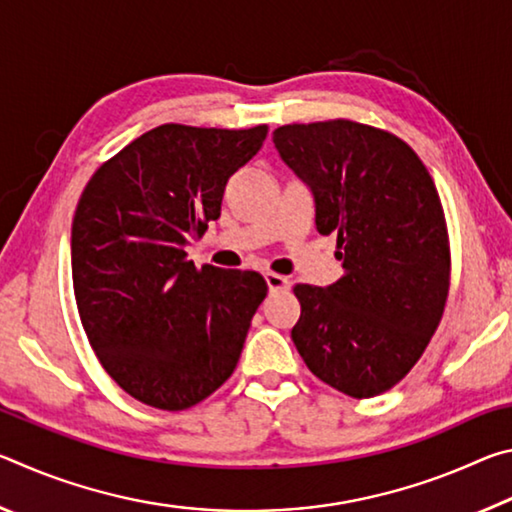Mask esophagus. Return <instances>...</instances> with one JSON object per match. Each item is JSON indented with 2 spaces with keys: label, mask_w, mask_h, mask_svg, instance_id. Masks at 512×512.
<instances>
[{
  "label": "esophagus",
  "mask_w": 512,
  "mask_h": 512,
  "mask_svg": "<svg viewBox=\"0 0 512 512\" xmlns=\"http://www.w3.org/2000/svg\"><path fill=\"white\" fill-rule=\"evenodd\" d=\"M266 284H268V291L271 293H277V291H289L291 282L287 280L284 275H277V273H266Z\"/></svg>",
  "instance_id": "1"
}]
</instances>
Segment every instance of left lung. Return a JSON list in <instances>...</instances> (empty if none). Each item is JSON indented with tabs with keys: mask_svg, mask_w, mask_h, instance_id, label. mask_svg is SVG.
Masks as SVG:
<instances>
[{
	"mask_svg": "<svg viewBox=\"0 0 512 512\" xmlns=\"http://www.w3.org/2000/svg\"><path fill=\"white\" fill-rule=\"evenodd\" d=\"M275 149L316 203V230L336 235L343 277L296 284L291 329L307 368L350 397L406 377L443 318L449 239L436 185L409 144L350 119L289 124Z\"/></svg>",
	"mask_w": 512,
	"mask_h": 512,
	"instance_id": "1",
	"label": "left lung"
}]
</instances>
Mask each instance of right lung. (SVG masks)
Segmentation results:
<instances>
[{
	"mask_svg": "<svg viewBox=\"0 0 512 512\" xmlns=\"http://www.w3.org/2000/svg\"><path fill=\"white\" fill-rule=\"evenodd\" d=\"M268 126L162 124L103 162L72 221L76 307L101 366L162 411L203 402L237 368L257 307L255 271L196 268L185 246L221 216L230 176Z\"/></svg>",
	"mask_w": 512,
	"mask_h": 512,
	"instance_id": "1",
	"label": "right lung"
}]
</instances>
